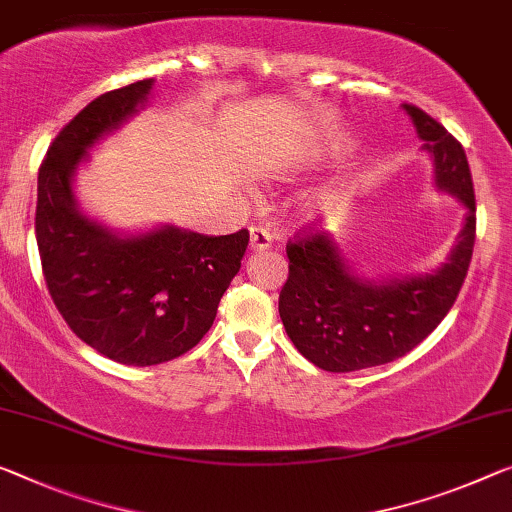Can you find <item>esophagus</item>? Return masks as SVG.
<instances>
[{
    "mask_svg": "<svg viewBox=\"0 0 512 512\" xmlns=\"http://www.w3.org/2000/svg\"><path fill=\"white\" fill-rule=\"evenodd\" d=\"M270 245H272V235L267 233L263 226H251V231H249L251 251H265Z\"/></svg>",
    "mask_w": 512,
    "mask_h": 512,
    "instance_id": "obj_1",
    "label": "esophagus"
}]
</instances>
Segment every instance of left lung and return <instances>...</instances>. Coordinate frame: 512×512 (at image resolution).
Wrapping results in <instances>:
<instances>
[{"label":"left lung","mask_w":512,"mask_h":512,"mask_svg":"<svg viewBox=\"0 0 512 512\" xmlns=\"http://www.w3.org/2000/svg\"><path fill=\"white\" fill-rule=\"evenodd\" d=\"M439 192L465 208V224L446 261L405 277L368 279L355 272L332 235L288 242V279L279 316L302 355L329 373H350L407 355L451 311L465 283L476 240V196L465 148L423 109L403 105Z\"/></svg>","instance_id":"left-lung-1"}]
</instances>
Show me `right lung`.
Instances as JSON below:
<instances>
[{
	"label": "right lung",
	"mask_w": 512,
	"mask_h": 512,
	"mask_svg": "<svg viewBox=\"0 0 512 512\" xmlns=\"http://www.w3.org/2000/svg\"><path fill=\"white\" fill-rule=\"evenodd\" d=\"M153 86L141 80L89 102L38 169L36 242L47 290L86 345L125 366H155L192 350L249 245L247 229L203 235L160 224L132 235L82 210L77 169L100 139L148 105Z\"/></svg>",
	"instance_id": "obj_1"
}]
</instances>
